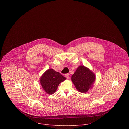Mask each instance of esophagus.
I'll use <instances>...</instances> for the list:
<instances>
[{
  "label": "esophagus",
  "mask_w": 129,
  "mask_h": 129,
  "mask_svg": "<svg viewBox=\"0 0 129 129\" xmlns=\"http://www.w3.org/2000/svg\"><path fill=\"white\" fill-rule=\"evenodd\" d=\"M64 76H65V77H66L67 79H69V78H70V74H66Z\"/></svg>",
  "instance_id": "obj_1"
}]
</instances>
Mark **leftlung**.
I'll list each match as a JSON object with an SVG mask.
<instances>
[{"instance_id":"1","label":"left lung","mask_w":129,"mask_h":129,"mask_svg":"<svg viewBox=\"0 0 129 129\" xmlns=\"http://www.w3.org/2000/svg\"><path fill=\"white\" fill-rule=\"evenodd\" d=\"M71 79L77 91L86 93L92 88L96 80V75L88 68L80 66L72 76Z\"/></svg>"}]
</instances>
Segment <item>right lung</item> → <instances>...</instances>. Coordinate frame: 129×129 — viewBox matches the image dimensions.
<instances>
[{
    "mask_svg": "<svg viewBox=\"0 0 129 129\" xmlns=\"http://www.w3.org/2000/svg\"><path fill=\"white\" fill-rule=\"evenodd\" d=\"M66 78L52 69L47 70L40 78V82L44 91L48 94H53L56 91L60 83Z\"/></svg>",
    "mask_w": 129,
    "mask_h": 129,
    "instance_id": "1",
    "label": "right lung"
}]
</instances>
